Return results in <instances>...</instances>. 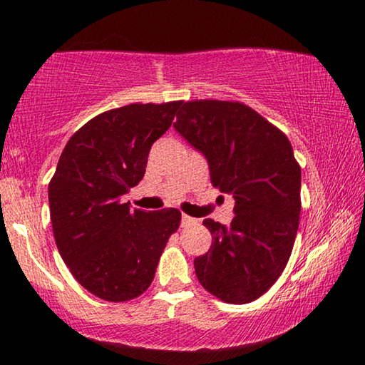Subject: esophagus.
Returning <instances> with one entry per match:
<instances>
[{"label": "esophagus", "mask_w": 365, "mask_h": 365, "mask_svg": "<svg viewBox=\"0 0 365 365\" xmlns=\"http://www.w3.org/2000/svg\"><path fill=\"white\" fill-rule=\"evenodd\" d=\"M196 222H197V219L189 217V216H186V214H182V216H181V226H182V227L194 226V224H196Z\"/></svg>", "instance_id": "34e87169"}]
</instances>
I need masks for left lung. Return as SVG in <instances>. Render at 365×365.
Segmentation results:
<instances>
[{
	"label": "left lung",
	"instance_id": "obj_1",
	"mask_svg": "<svg viewBox=\"0 0 365 365\" xmlns=\"http://www.w3.org/2000/svg\"><path fill=\"white\" fill-rule=\"evenodd\" d=\"M181 104L174 129L206 158L214 186L236 201L229 226L204 219L212 246L194 259L196 276L224 302H252L291 257L301 214V168L286 134L246 104Z\"/></svg>",
	"mask_w": 365,
	"mask_h": 365
}]
</instances>
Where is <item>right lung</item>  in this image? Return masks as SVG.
I'll return each mask as SVG.
<instances>
[{
	"label": "right lung",
	"mask_w": 365,
	"mask_h": 365,
	"mask_svg": "<svg viewBox=\"0 0 365 365\" xmlns=\"http://www.w3.org/2000/svg\"><path fill=\"white\" fill-rule=\"evenodd\" d=\"M179 106L128 104L93 118L64 146L49 182L58 251L74 279L104 301L141 296L179 227L178 209L133 211L121 201L144 178L151 146Z\"/></svg>",
	"instance_id": "obj_1"
}]
</instances>
